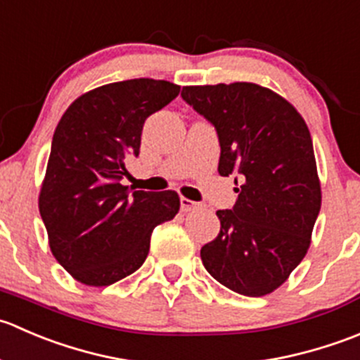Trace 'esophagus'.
I'll return each mask as SVG.
<instances>
[{"label":"esophagus","instance_id":"obj_1","mask_svg":"<svg viewBox=\"0 0 360 360\" xmlns=\"http://www.w3.org/2000/svg\"><path fill=\"white\" fill-rule=\"evenodd\" d=\"M198 208H201V205H199V202L191 201V199H187V198H180V210L184 213L194 212V210H198Z\"/></svg>","mask_w":360,"mask_h":360}]
</instances>
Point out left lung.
I'll return each mask as SVG.
<instances>
[{
  "mask_svg": "<svg viewBox=\"0 0 360 360\" xmlns=\"http://www.w3.org/2000/svg\"><path fill=\"white\" fill-rule=\"evenodd\" d=\"M181 98L213 124L219 173L236 175V205L219 210L220 233L201 248L206 271L250 297L278 289L309 248L322 192L301 113L250 82L187 85Z\"/></svg>",
  "mask_w": 360,
  "mask_h": 360,
  "instance_id": "1",
  "label": "left lung"
}]
</instances>
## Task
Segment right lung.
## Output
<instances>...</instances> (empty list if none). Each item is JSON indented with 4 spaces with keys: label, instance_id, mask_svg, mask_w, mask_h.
Instances as JSON below:
<instances>
[{
    "label": "right lung",
    "instance_id": "add662e5",
    "mask_svg": "<svg viewBox=\"0 0 360 360\" xmlns=\"http://www.w3.org/2000/svg\"><path fill=\"white\" fill-rule=\"evenodd\" d=\"M154 78L113 82L75 99L52 138L38 208L58 262L80 283L106 287L145 262L155 226L179 213L175 191L120 184L138 158L147 117L179 96Z\"/></svg>",
    "mask_w": 360,
    "mask_h": 360
}]
</instances>
